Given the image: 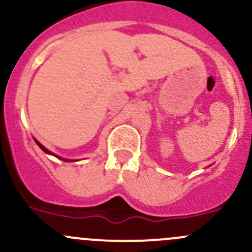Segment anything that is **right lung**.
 <instances>
[{"label": "right lung", "mask_w": 252, "mask_h": 252, "mask_svg": "<svg viewBox=\"0 0 252 252\" xmlns=\"http://www.w3.org/2000/svg\"><path fill=\"white\" fill-rule=\"evenodd\" d=\"M35 142H36V144L39 145V147H40V149L42 150V151H44V152H46V154H50V155H52V152H50V151H48V150L46 149V147H44V146H42V145L40 144L39 141H36V140H35ZM60 158H61V157H60ZM61 159H63V158H61ZM63 161H65V159H63Z\"/></svg>", "instance_id": "obj_1"}]
</instances>
